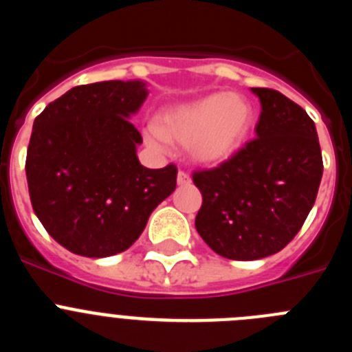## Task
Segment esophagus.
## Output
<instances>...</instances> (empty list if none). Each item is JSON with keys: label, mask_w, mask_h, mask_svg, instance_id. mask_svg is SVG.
<instances>
[{"label": "esophagus", "mask_w": 352, "mask_h": 352, "mask_svg": "<svg viewBox=\"0 0 352 352\" xmlns=\"http://www.w3.org/2000/svg\"><path fill=\"white\" fill-rule=\"evenodd\" d=\"M176 182H178L179 186H186V185H190L192 179H190V176H188V174L185 173V170H179V173H178V179H176Z\"/></svg>", "instance_id": "obj_1"}]
</instances>
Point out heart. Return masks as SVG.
<instances>
[{"label":"heart","mask_w":352,"mask_h":352,"mask_svg":"<svg viewBox=\"0 0 352 352\" xmlns=\"http://www.w3.org/2000/svg\"><path fill=\"white\" fill-rule=\"evenodd\" d=\"M256 121V109L247 96L219 91L197 100L173 105L149 123L144 138L149 146L167 149L170 139L186 146L197 164H222L247 142Z\"/></svg>","instance_id":"b5f03b06"}]
</instances>
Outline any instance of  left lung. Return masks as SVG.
Returning <instances> with one entry per match:
<instances>
[{
  "label": "left lung",
  "instance_id": "obj_1",
  "mask_svg": "<svg viewBox=\"0 0 352 352\" xmlns=\"http://www.w3.org/2000/svg\"><path fill=\"white\" fill-rule=\"evenodd\" d=\"M259 96L256 139L222 166L194 173L203 194L195 229L219 256L256 261L280 252L309 217L322 178L316 123L280 91Z\"/></svg>",
  "mask_w": 352,
  "mask_h": 352
}]
</instances>
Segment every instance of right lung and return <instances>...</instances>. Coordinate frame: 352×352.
I'll use <instances>...</instances> for the list:
<instances>
[{
    "mask_svg": "<svg viewBox=\"0 0 352 352\" xmlns=\"http://www.w3.org/2000/svg\"><path fill=\"white\" fill-rule=\"evenodd\" d=\"M148 98L144 80L76 86L33 123L26 178L35 214L52 238L84 257L125 252L176 188L178 169H148L130 118Z\"/></svg>",
    "mask_w": 352,
    "mask_h": 352,
    "instance_id": "1",
    "label": "right lung"
}]
</instances>
